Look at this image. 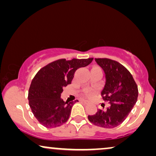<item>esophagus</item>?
Masks as SVG:
<instances>
[{"instance_id": "obj_1", "label": "esophagus", "mask_w": 156, "mask_h": 156, "mask_svg": "<svg viewBox=\"0 0 156 156\" xmlns=\"http://www.w3.org/2000/svg\"><path fill=\"white\" fill-rule=\"evenodd\" d=\"M80 101L82 102V103H84V104H87L89 103L88 101H87V100H84V99H81Z\"/></svg>"}]
</instances>
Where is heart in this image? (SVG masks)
Listing matches in <instances>:
<instances>
[{
    "label": "heart",
    "mask_w": 156,
    "mask_h": 156,
    "mask_svg": "<svg viewBox=\"0 0 156 156\" xmlns=\"http://www.w3.org/2000/svg\"><path fill=\"white\" fill-rule=\"evenodd\" d=\"M95 92H96L95 90H94V89H87L86 90L84 91V94L87 96H91L93 94H94Z\"/></svg>",
    "instance_id": "1"
}]
</instances>
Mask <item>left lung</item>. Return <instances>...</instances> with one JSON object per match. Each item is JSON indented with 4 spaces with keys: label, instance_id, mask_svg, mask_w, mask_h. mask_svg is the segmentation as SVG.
I'll list each match as a JSON object with an SVG mask.
<instances>
[{
    "label": "left lung",
    "instance_id": "obj_1",
    "mask_svg": "<svg viewBox=\"0 0 156 156\" xmlns=\"http://www.w3.org/2000/svg\"><path fill=\"white\" fill-rule=\"evenodd\" d=\"M95 61L105 74L101 94L104 101H108V106L97 110L94 115H89L88 119L97 126L113 129L126 119L135 105L138 87L129 70L118 62L107 58H95ZM102 106L104 108V104Z\"/></svg>",
    "mask_w": 156,
    "mask_h": 156
}]
</instances>
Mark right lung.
<instances>
[{"mask_svg": "<svg viewBox=\"0 0 156 156\" xmlns=\"http://www.w3.org/2000/svg\"><path fill=\"white\" fill-rule=\"evenodd\" d=\"M93 58L60 59L40 69L32 80L28 91L29 105L40 124L51 129L67 121L74 103L61 99L63 87L70 84L76 70L89 65Z\"/></svg>", "mask_w": 156, "mask_h": 156, "instance_id": "right-lung-1", "label": "right lung"}]
</instances>
